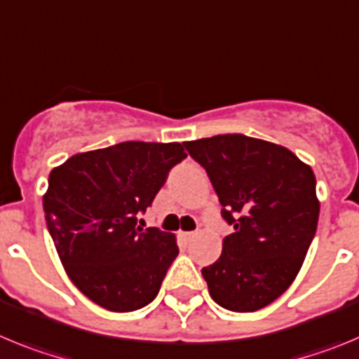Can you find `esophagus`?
Wrapping results in <instances>:
<instances>
[{"label":"esophagus","mask_w":359,"mask_h":359,"mask_svg":"<svg viewBox=\"0 0 359 359\" xmlns=\"http://www.w3.org/2000/svg\"><path fill=\"white\" fill-rule=\"evenodd\" d=\"M196 234H198V232H184L182 231L179 236H180V238H182L184 241H189V240H193V238H195Z\"/></svg>","instance_id":"34e87169"}]
</instances>
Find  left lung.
<instances>
[{
	"mask_svg": "<svg viewBox=\"0 0 359 359\" xmlns=\"http://www.w3.org/2000/svg\"><path fill=\"white\" fill-rule=\"evenodd\" d=\"M184 147L208 172L222 216L234 227L218 261L202 268L209 293L229 311H257L288 290L315 238V173L288 148L243 134Z\"/></svg>",
	"mask_w": 359,
	"mask_h": 359,
	"instance_id": "8db88e82",
	"label": "left lung"
}]
</instances>
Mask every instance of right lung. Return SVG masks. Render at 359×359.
<instances>
[{"label":"right lung","instance_id":"right-lung-1","mask_svg":"<svg viewBox=\"0 0 359 359\" xmlns=\"http://www.w3.org/2000/svg\"><path fill=\"white\" fill-rule=\"evenodd\" d=\"M186 157L180 143L125 141L51 170L48 231L69 279L102 308L135 311L159 293L179 247L170 232L140 227L137 216Z\"/></svg>","mask_w":359,"mask_h":359}]
</instances>
